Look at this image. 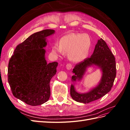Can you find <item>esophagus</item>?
Returning a JSON list of instances; mask_svg holds the SVG:
<instances>
[{
	"label": "esophagus",
	"instance_id": "esophagus-1",
	"mask_svg": "<svg viewBox=\"0 0 130 130\" xmlns=\"http://www.w3.org/2000/svg\"><path fill=\"white\" fill-rule=\"evenodd\" d=\"M66 69L67 70H70L72 68V65L71 64H70V63L67 64L66 65Z\"/></svg>",
	"mask_w": 130,
	"mask_h": 130
}]
</instances>
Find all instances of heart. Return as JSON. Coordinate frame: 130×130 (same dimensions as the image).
<instances>
[{"instance_id": "1", "label": "heart", "mask_w": 130, "mask_h": 130, "mask_svg": "<svg viewBox=\"0 0 130 130\" xmlns=\"http://www.w3.org/2000/svg\"><path fill=\"white\" fill-rule=\"evenodd\" d=\"M92 47V40L87 34L71 33L63 36L60 45L54 44L53 52L58 55L63 54V51L68 52L70 60L80 62L87 57Z\"/></svg>"}]
</instances>
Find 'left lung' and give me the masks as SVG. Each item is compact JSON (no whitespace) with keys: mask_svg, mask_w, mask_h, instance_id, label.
<instances>
[{"mask_svg":"<svg viewBox=\"0 0 130 130\" xmlns=\"http://www.w3.org/2000/svg\"><path fill=\"white\" fill-rule=\"evenodd\" d=\"M89 67L99 69L102 73L98 84L87 92L80 93L76 90L74 85L80 82ZM72 72V84L70 87V95L73 99L78 103L88 104L96 100L108 93L111 89L116 76L115 58L106 43L100 38L98 40L93 54L75 66Z\"/></svg>","mask_w":130,"mask_h":130,"instance_id":"left-lung-1","label":"left lung"}]
</instances>
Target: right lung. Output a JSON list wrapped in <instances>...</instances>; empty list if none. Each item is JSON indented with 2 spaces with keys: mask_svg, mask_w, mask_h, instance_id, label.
<instances>
[{
  "mask_svg": "<svg viewBox=\"0 0 130 130\" xmlns=\"http://www.w3.org/2000/svg\"><path fill=\"white\" fill-rule=\"evenodd\" d=\"M55 31L44 30L31 35L17 46L8 66V82L14 97L31 106L48 101L50 81L56 73L58 63H47V37Z\"/></svg>",
  "mask_w": 130,
  "mask_h": 130,
  "instance_id": "right-lung-1",
  "label": "right lung"
}]
</instances>
